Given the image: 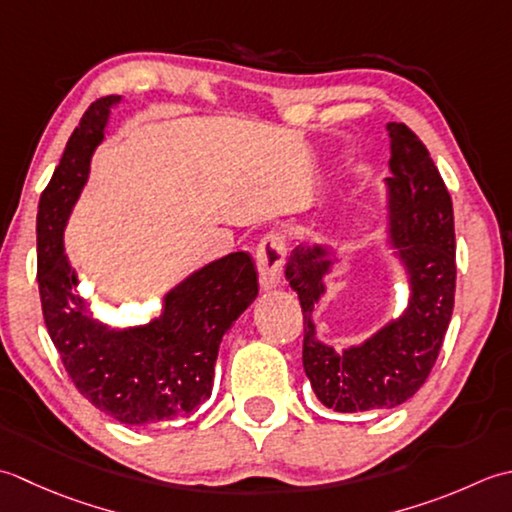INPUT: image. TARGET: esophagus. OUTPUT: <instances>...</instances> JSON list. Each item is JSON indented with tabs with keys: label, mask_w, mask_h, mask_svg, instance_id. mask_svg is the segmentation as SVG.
<instances>
[{
	"label": "esophagus",
	"mask_w": 512,
	"mask_h": 512,
	"mask_svg": "<svg viewBox=\"0 0 512 512\" xmlns=\"http://www.w3.org/2000/svg\"><path fill=\"white\" fill-rule=\"evenodd\" d=\"M285 258H287L285 236L278 232H269L267 236H263V241L258 243V249H256L260 287L271 289L280 283V276H283V267H285Z\"/></svg>",
	"instance_id": "esophagus-1"
}]
</instances>
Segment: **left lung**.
I'll use <instances>...</instances> for the list:
<instances>
[{"label":"left lung","instance_id":"1","mask_svg":"<svg viewBox=\"0 0 512 512\" xmlns=\"http://www.w3.org/2000/svg\"><path fill=\"white\" fill-rule=\"evenodd\" d=\"M391 139L389 241L409 276V305L369 340L336 351L316 338L314 305L325 294L331 249L298 245L285 276L305 320L302 367L316 398L338 413L393 409L415 395L440 356L455 302L453 203L429 150L404 123H387Z\"/></svg>","mask_w":512,"mask_h":512}]
</instances>
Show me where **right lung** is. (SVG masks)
<instances>
[{"label":"right lung","instance_id":"right-lung-1","mask_svg":"<svg viewBox=\"0 0 512 512\" xmlns=\"http://www.w3.org/2000/svg\"><path fill=\"white\" fill-rule=\"evenodd\" d=\"M119 101L110 95L86 110L39 198L37 283L50 340L79 393L117 422L143 426L192 415L210 398L218 347L258 296V274L252 256L234 252L168 291L148 325L114 329L92 318L64 254V229Z\"/></svg>","mask_w":512,"mask_h":512}]
</instances>
